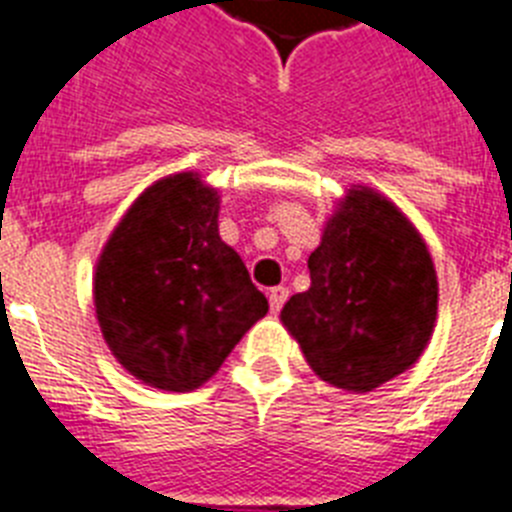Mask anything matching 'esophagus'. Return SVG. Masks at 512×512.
Returning <instances> with one entry per match:
<instances>
[{"label": "esophagus", "mask_w": 512, "mask_h": 512, "mask_svg": "<svg viewBox=\"0 0 512 512\" xmlns=\"http://www.w3.org/2000/svg\"><path fill=\"white\" fill-rule=\"evenodd\" d=\"M268 299L270 309H273V312H281V307L286 304V299H289V289H286V286H273V289L268 291Z\"/></svg>", "instance_id": "1"}]
</instances>
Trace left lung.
<instances>
[{
	"mask_svg": "<svg viewBox=\"0 0 512 512\" xmlns=\"http://www.w3.org/2000/svg\"><path fill=\"white\" fill-rule=\"evenodd\" d=\"M312 286L281 320L330 385L375 390L422 356L437 317V276L419 231L377 192L351 190L309 255Z\"/></svg>",
	"mask_w": 512,
	"mask_h": 512,
	"instance_id": "obj_1",
	"label": "left lung"
}]
</instances>
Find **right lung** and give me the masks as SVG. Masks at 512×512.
Masks as SVG:
<instances>
[{
	"instance_id": "1",
	"label": "right lung",
	"mask_w": 512,
	"mask_h": 512,
	"mask_svg": "<svg viewBox=\"0 0 512 512\" xmlns=\"http://www.w3.org/2000/svg\"><path fill=\"white\" fill-rule=\"evenodd\" d=\"M96 315L137 380L195 390L268 312L242 257L218 236V192L174 174L137 197L96 268Z\"/></svg>"
}]
</instances>
